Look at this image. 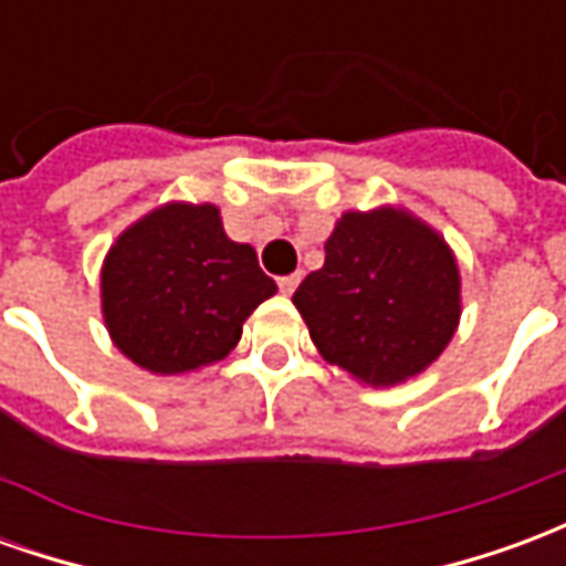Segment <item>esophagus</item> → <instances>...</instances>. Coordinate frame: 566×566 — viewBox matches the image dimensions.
I'll use <instances>...</instances> for the list:
<instances>
[{"label": "esophagus", "mask_w": 566, "mask_h": 566, "mask_svg": "<svg viewBox=\"0 0 566 566\" xmlns=\"http://www.w3.org/2000/svg\"><path fill=\"white\" fill-rule=\"evenodd\" d=\"M296 284H300V275H282V279H279V291H282L284 296H291L296 291Z\"/></svg>", "instance_id": "34e87169"}]
</instances>
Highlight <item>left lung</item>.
Masks as SVG:
<instances>
[{
  "label": "left lung",
  "mask_w": 566,
  "mask_h": 566,
  "mask_svg": "<svg viewBox=\"0 0 566 566\" xmlns=\"http://www.w3.org/2000/svg\"><path fill=\"white\" fill-rule=\"evenodd\" d=\"M324 254L294 294L324 360L385 388L442 355L461 321V272L437 230L391 206L345 211Z\"/></svg>",
  "instance_id": "left-lung-1"
}]
</instances>
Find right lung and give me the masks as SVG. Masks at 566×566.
Returning a JSON list of instances; mask_svg holds the SVG:
<instances>
[{"mask_svg":"<svg viewBox=\"0 0 566 566\" xmlns=\"http://www.w3.org/2000/svg\"><path fill=\"white\" fill-rule=\"evenodd\" d=\"M99 287L112 343L154 376L223 360L248 315L275 294L254 248L223 233L209 202H169L124 230Z\"/></svg>","mask_w":566,"mask_h":566,"instance_id":"obj_1","label":"right lung"}]
</instances>
